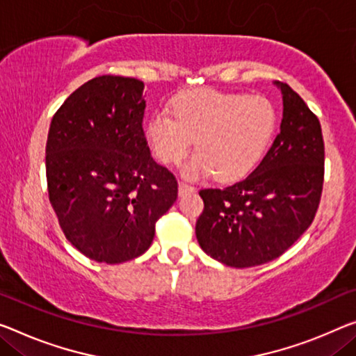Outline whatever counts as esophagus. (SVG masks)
<instances>
[{
  "mask_svg": "<svg viewBox=\"0 0 356 356\" xmlns=\"http://www.w3.org/2000/svg\"><path fill=\"white\" fill-rule=\"evenodd\" d=\"M193 193H195V188H194V186H191V184H188V183L179 181V184H178V194H179V195L193 194Z\"/></svg>",
  "mask_w": 356,
  "mask_h": 356,
  "instance_id": "esophagus-1",
  "label": "esophagus"
}]
</instances>
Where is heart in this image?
<instances>
[{"label": "heart", "mask_w": 356, "mask_h": 356, "mask_svg": "<svg viewBox=\"0 0 356 356\" xmlns=\"http://www.w3.org/2000/svg\"><path fill=\"white\" fill-rule=\"evenodd\" d=\"M172 113L147 119L146 138L163 163H179L194 145L197 154L184 163L188 178L215 173L220 181L247 177L261 159L275 130V109L261 95L226 94L215 89L184 92Z\"/></svg>", "instance_id": "b5f03b06"}]
</instances>
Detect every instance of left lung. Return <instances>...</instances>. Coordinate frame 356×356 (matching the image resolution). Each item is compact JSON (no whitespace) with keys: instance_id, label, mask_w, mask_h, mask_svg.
Here are the masks:
<instances>
[{"instance_id":"8db88e82","label":"left lung","mask_w":356,"mask_h":356,"mask_svg":"<svg viewBox=\"0 0 356 356\" xmlns=\"http://www.w3.org/2000/svg\"><path fill=\"white\" fill-rule=\"evenodd\" d=\"M278 84V83H277ZM283 119L259 165L224 189H200L204 211L197 242L213 259L253 267L282 256L307 231L325 181V141L318 118L286 83Z\"/></svg>"}]
</instances>
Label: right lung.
Listing matches in <instances>:
<instances>
[{"label":"right lung","mask_w":356,"mask_h":356,"mask_svg":"<svg viewBox=\"0 0 356 356\" xmlns=\"http://www.w3.org/2000/svg\"><path fill=\"white\" fill-rule=\"evenodd\" d=\"M143 81L98 76L54 114L46 143L47 193L76 250L105 264L138 258L178 183L152 159L143 118Z\"/></svg>","instance_id":"obj_1"}]
</instances>
